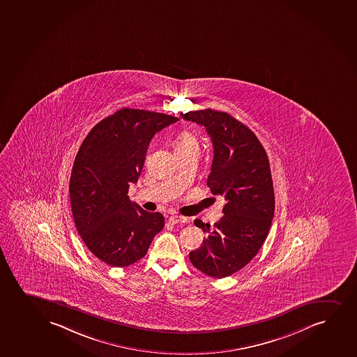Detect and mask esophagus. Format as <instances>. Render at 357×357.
I'll list each match as a JSON object with an SVG mask.
<instances>
[{
    "label": "esophagus",
    "instance_id": "obj_1",
    "mask_svg": "<svg viewBox=\"0 0 357 357\" xmlns=\"http://www.w3.org/2000/svg\"><path fill=\"white\" fill-rule=\"evenodd\" d=\"M186 221H188V218L181 216V215H172V216H169V218H168V222L171 223V225L185 223Z\"/></svg>",
    "mask_w": 357,
    "mask_h": 357
}]
</instances>
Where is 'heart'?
<instances>
[{
  "mask_svg": "<svg viewBox=\"0 0 357 357\" xmlns=\"http://www.w3.org/2000/svg\"><path fill=\"white\" fill-rule=\"evenodd\" d=\"M176 151H189V149H198V139L191 131H181L176 136L174 143Z\"/></svg>",
  "mask_w": 357,
  "mask_h": 357,
  "instance_id": "1",
  "label": "heart"
}]
</instances>
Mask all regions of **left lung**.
Instances as JSON below:
<instances>
[{
    "mask_svg": "<svg viewBox=\"0 0 357 357\" xmlns=\"http://www.w3.org/2000/svg\"><path fill=\"white\" fill-rule=\"evenodd\" d=\"M181 117L209 134L214 159L206 185L226 202L225 215L214 226L195 221L206 236L201 248L190 252V260L208 276H231L256 256L273 222L275 193L268 155L253 131L231 114L206 109Z\"/></svg>",
    "mask_w": 357,
    "mask_h": 357,
    "instance_id": "obj_1",
    "label": "left lung"
}]
</instances>
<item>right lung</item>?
Segmentation results:
<instances>
[{
	"label": "right lung",
	"instance_id": "obj_1",
	"mask_svg": "<svg viewBox=\"0 0 357 357\" xmlns=\"http://www.w3.org/2000/svg\"><path fill=\"white\" fill-rule=\"evenodd\" d=\"M178 118L144 109H122L89 131L73 166L69 193L76 229L94 256L126 268L146 256L165 226L129 199L139 181L153 136Z\"/></svg>",
	"mask_w": 357,
	"mask_h": 357
}]
</instances>
